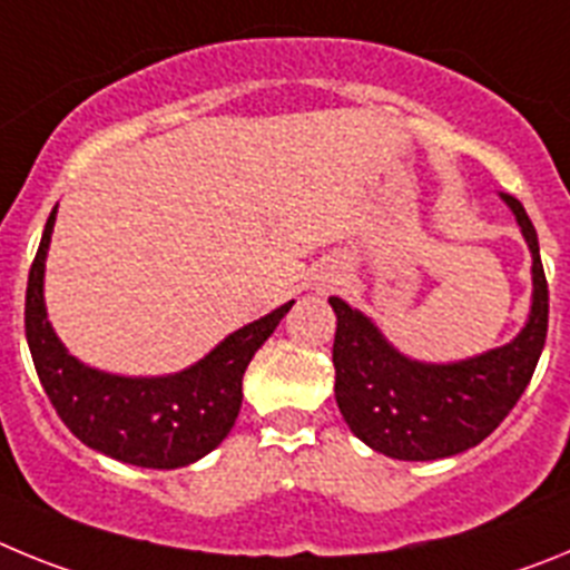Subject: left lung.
Wrapping results in <instances>:
<instances>
[{
  "label": "left lung",
  "instance_id": "left-lung-1",
  "mask_svg": "<svg viewBox=\"0 0 570 570\" xmlns=\"http://www.w3.org/2000/svg\"><path fill=\"white\" fill-rule=\"evenodd\" d=\"M531 248L533 302L525 328L508 345L471 360L431 365L400 354L374 322L340 296L334 367L336 405L365 445L394 460H442L480 445L511 414L540 362L548 334V282L540 239L520 199L500 194Z\"/></svg>",
  "mask_w": 570,
  "mask_h": 570
}]
</instances>
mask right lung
<instances>
[{
  "label": "right lung",
  "instance_id": "obj_1",
  "mask_svg": "<svg viewBox=\"0 0 570 570\" xmlns=\"http://www.w3.org/2000/svg\"><path fill=\"white\" fill-rule=\"evenodd\" d=\"M57 223L50 210L30 265L24 336L50 405L70 434L105 456L139 468H183L230 434L242 407V376L294 302L225 336L205 360L170 376H119L70 356L45 311V256Z\"/></svg>",
  "mask_w": 570,
  "mask_h": 570
}]
</instances>
